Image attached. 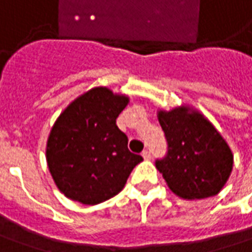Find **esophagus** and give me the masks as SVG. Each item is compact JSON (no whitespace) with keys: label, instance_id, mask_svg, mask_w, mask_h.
<instances>
[{"label":"esophagus","instance_id":"esophagus-1","mask_svg":"<svg viewBox=\"0 0 252 252\" xmlns=\"http://www.w3.org/2000/svg\"><path fill=\"white\" fill-rule=\"evenodd\" d=\"M141 155H143L144 159H150V158H151V153H150L148 150H144V151L141 153Z\"/></svg>","mask_w":252,"mask_h":252}]
</instances>
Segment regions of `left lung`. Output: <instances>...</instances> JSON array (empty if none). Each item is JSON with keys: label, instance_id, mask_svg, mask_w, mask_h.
Listing matches in <instances>:
<instances>
[{"label": "left lung", "instance_id": "8db88e82", "mask_svg": "<svg viewBox=\"0 0 252 252\" xmlns=\"http://www.w3.org/2000/svg\"><path fill=\"white\" fill-rule=\"evenodd\" d=\"M168 153L155 161L169 189L182 198L217 195L232 173L233 155L217 129L200 112L159 111Z\"/></svg>", "mask_w": 252, "mask_h": 252}]
</instances>
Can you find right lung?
I'll return each instance as SVG.
<instances>
[{
  "label": "right lung",
  "mask_w": 252,
  "mask_h": 252,
  "mask_svg": "<svg viewBox=\"0 0 252 252\" xmlns=\"http://www.w3.org/2000/svg\"><path fill=\"white\" fill-rule=\"evenodd\" d=\"M129 98L95 87L59 115L47 141V163L67 198L95 205L122 191L143 157L130 153L116 118Z\"/></svg>",
  "instance_id": "obj_1"
}]
</instances>
